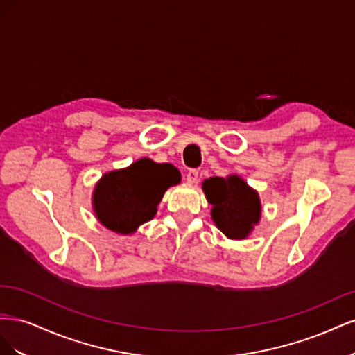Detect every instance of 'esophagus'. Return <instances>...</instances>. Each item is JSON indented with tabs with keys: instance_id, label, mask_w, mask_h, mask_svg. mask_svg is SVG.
<instances>
[{
	"instance_id": "esophagus-1",
	"label": "esophagus",
	"mask_w": 355,
	"mask_h": 355,
	"mask_svg": "<svg viewBox=\"0 0 355 355\" xmlns=\"http://www.w3.org/2000/svg\"><path fill=\"white\" fill-rule=\"evenodd\" d=\"M187 182L189 185H196L197 182H198V170H189L188 173H187Z\"/></svg>"
}]
</instances>
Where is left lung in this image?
Segmentation results:
<instances>
[{
  "instance_id": "obj_1",
  "label": "left lung",
  "mask_w": 355,
  "mask_h": 355,
  "mask_svg": "<svg viewBox=\"0 0 355 355\" xmlns=\"http://www.w3.org/2000/svg\"><path fill=\"white\" fill-rule=\"evenodd\" d=\"M202 191L211 204L214 225L230 240H245L261 220L262 204L257 191L239 175L209 178Z\"/></svg>"
}]
</instances>
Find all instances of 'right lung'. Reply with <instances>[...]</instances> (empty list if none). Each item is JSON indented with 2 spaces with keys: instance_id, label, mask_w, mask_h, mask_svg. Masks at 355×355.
Segmentation results:
<instances>
[{
  "instance_id": "1",
  "label": "right lung",
  "mask_w": 355,
  "mask_h": 355,
  "mask_svg": "<svg viewBox=\"0 0 355 355\" xmlns=\"http://www.w3.org/2000/svg\"><path fill=\"white\" fill-rule=\"evenodd\" d=\"M179 182L180 173L173 164H159L151 158L106 171L93 189L94 216L106 230L130 235L155 216L164 192Z\"/></svg>"
}]
</instances>
